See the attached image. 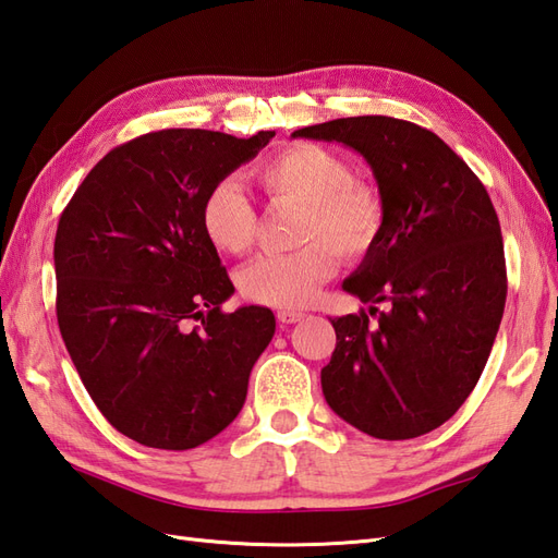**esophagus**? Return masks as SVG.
I'll list each match as a JSON object with an SVG mask.
<instances>
[{
    "instance_id": "obj_1",
    "label": "esophagus",
    "mask_w": 558,
    "mask_h": 558,
    "mask_svg": "<svg viewBox=\"0 0 558 558\" xmlns=\"http://www.w3.org/2000/svg\"><path fill=\"white\" fill-rule=\"evenodd\" d=\"M305 315L301 310H279L277 312V319L281 322V324H295V322H301Z\"/></svg>"
}]
</instances>
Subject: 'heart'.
Instances as JSON below:
<instances>
[{"instance_id": "heart-1", "label": "heart", "mask_w": 558, "mask_h": 558, "mask_svg": "<svg viewBox=\"0 0 558 558\" xmlns=\"http://www.w3.org/2000/svg\"><path fill=\"white\" fill-rule=\"evenodd\" d=\"M269 198L305 206L298 241L303 248L263 255L241 269V293L269 307H305L336 275L338 257L357 260L384 232V198L357 182L350 162L319 144H291L255 170ZM201 229L217 251L241 255L257 234V213L234 182H217L201 203Z\"/></svg>"}]
</instances>
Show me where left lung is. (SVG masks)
<instances>
[{"mask_svg":"<svg viewBox=\"0 0 558 558\" xmlns=\"http://www.w3.org/2000/svg\"><path fill=\"white\" fill-rule=\"evenodd\" d=\"M293 137L357 151L386 208L376 246L343 281L377 322L366 312L331 319L324 398L372 438L424 436L471 396L505 315V243L493 201L466 162L414 122L338 118ZM381 302L386 311L375 307Z\"/></svg>","mask_w":558,"mask_h":558,"instance_id":"left-lung-1","label":"left lung"}]
</instances>
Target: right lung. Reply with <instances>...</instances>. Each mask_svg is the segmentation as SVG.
I'll return each instance as SVG.
<instances>
[{
  "instance_id": "1",
  "label": "right lung",
  "mask_w": 558,
  "mask_h": 558,
  "mask_svg": "<svg viewBox=\"0 0 558 558\" xmlns=\"http://www.w3.org/2000/svg\"><path fill=\"white\" fill-rule=\"evenodd\" d=\"M271 137L142 134L108 151L61 215L53 267L68 355L108 424L146 447L192 450L232 424L275 336L267 307L222 312L234 283L201 229L208 189Z\"/></svg>"
}]
</instances>
